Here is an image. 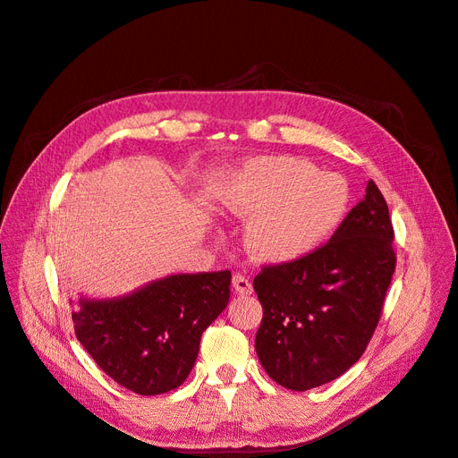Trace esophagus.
<instances>
[{"instance_id": "34e87169", "label": "esophagus", "mask_w": 458, "mask_h": 458, "mask_svg": "<svg viewBox=\"0 0 458 458\" xmlns=\"http://www.w3.org/2000/svg\"><path fill=\"white\" fill-rule=\"evenodd\" d=\"M233 287L239 294H252V283L249 281V277H244L241 274L233 277Z\"/></svg>"}]
</instances>
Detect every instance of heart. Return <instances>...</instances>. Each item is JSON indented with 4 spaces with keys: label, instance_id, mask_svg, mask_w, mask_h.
Segmentation results:
<instances>
[{
    "label": "heart",
    "instance_id": "heart-1",
    "mask_svg": "<svg viewBox=\"0 0 458 458\" xmlns=\"http://www.w3.org/2000/svg\"><path fill=\"white\" fill-rule=\"evenodd\" d=\"M221 214L249 219L244 242L259 262L289 264L319 249L349 212V184L294 156H259L214 187Z\"/></svg>",
    "mask_w": 458,
    "mask_h": 458
}]
</instances>
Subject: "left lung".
<instances>
[{
	"label": "left lung",
	"mask_w": 458,
	"mask_h": 458,
	"mask_svg": "<svg viewBox=\"0 0 458 458\" xmlns=\"http://www.w3.org/2000/svg\"><path fill=\"white\" fill-rule=\"evenodd\" d=\"M389 208L374 181L321 249L254 277L264 318L256 354L267 376L308 391L362 356L394 274Z\"/></svg>",
	"instance_id": "8db88e82"
}]
</instances>
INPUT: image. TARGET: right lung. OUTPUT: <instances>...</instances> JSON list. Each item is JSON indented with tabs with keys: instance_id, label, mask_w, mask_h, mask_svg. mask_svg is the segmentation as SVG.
<instances>
[{
	"instance_id": "right-lung-1",
	"label": "right lung",
	"mask_w": 458,
	"mask_h": 458,
	"mask_svg": "<svg viewBox=\"0 0 458 458\" xmlns=\"http://www.w3.org/2000/svg\"><path fill=\"white\" fill-rule=\"evenodd\" d=\"M231 271L173 274L107 299L81 296L77 339L119 386L162 394L189 377L206 327L229 302Z\"/></svg>"
}]
</instances>
